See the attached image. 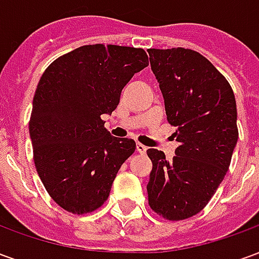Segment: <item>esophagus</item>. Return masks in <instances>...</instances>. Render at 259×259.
Instances as JSON below:
<instances>
[{
    "label": "esophagus",
    "instance_id": "34e87169",
    "mask_svg": "<svg viewBox=\"0 0 259 259\" xmlns=\"http://www.w3.org/2000/svg\"><path fill=\"white\" fill-rule=\"evenodd\" d=\"M136 150H137V152H140V154H146L147 147L144 144H141V143H137L136 144Z\"/></svg>",
    "mask_w": 259,
    "mask_h": 259
}]
</instances>
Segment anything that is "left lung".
<instances>
[{"label": "left lung", "mask_w": 259, "mask_h": 259, "mask_svg": "<svg viewBox=\"0 0 259 259\" xmlns=\"http://www.w3.org/2000/svg\"><path fill=\"white\" fill-rule=\"evenodd\" d=\"M148 54L180 143L172 161L147 150L148 204L165 219L182 221L204 209L228 172L239 139L236 98L225 76L197 51L151 48Z\"/></svg>", "instance_id": "1"}]
</instances>
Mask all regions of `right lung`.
<instances>
[{"label":"right lung","instance_id":"1","mask_svg":"<svg viewBox=\"0 0 259 259\" xmlns=\"http://www.w3.org/2000/svg\"><path fill=\"white\" fill-rule=\"evenodd\" d=\"M147 65L143 48L93 44L59 57L42 73L29 132L37 174L65 211L100 208L135 152V140L111 136L101 116L116 109L122 89Z\"/></svg>","mask_w":259,"mask_h":259}]
</instances>
